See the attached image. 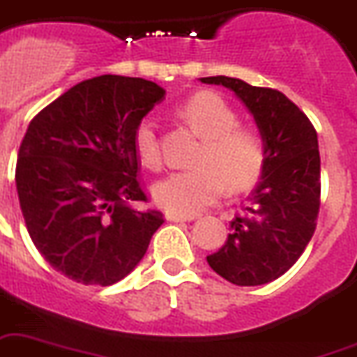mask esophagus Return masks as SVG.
Segmentation results:
<instances>
[{
	"label": "esophagus",
	"mask_w": 357,
	"mask_h": 357,
	"mask_svg": "<svg viewBox=\"0 0 357 357\" xmlns=\"http://www.w3.org/2000/svg\"><path fill=\"white\" fill-rule=\"evenodd\" d=\"M167 220L169 222H187V220H192V216H181V214L167 213Z\"/></svg>",
	"instance_id": "esophagus-1"
}]
</instances>
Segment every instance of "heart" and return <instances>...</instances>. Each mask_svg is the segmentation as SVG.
Wrapping results in <instances>:
<instances>
[{"instance_id":"1","label":"heart","mask_w":357,"mask_h":357,"mask_svg":"<svg viewBox=\"0 0 357 357\" xmlns=\"http://www.w3.org/2000/svg\"><path fill=\"white\" fill-rule=\"evenodd\" d=\"M176 113L202 139V144L192 161L196 169L172 172L153 185L152 196L159 207L192 216L213 205L225 187L231 192H242L257 183L266 163V144L257 130L240 126L238 115L225 98L202 91L179 104ZM133 149L144 167L158 169L161 155L152 119L137 123Z\"/></svg>"}]
</instances>
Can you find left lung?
Segmentation results:
<instances>
[{"mask_svg": "<svg viewBox=\"0 0 357 357\" xmlns=\"http://www.w3.org/2000/svg\"><path fill=\"white\" fill-rule=\"evenodd\" d=\"M222 84L253 113L266 144L262 178L244 213L231 222L233 233L208 266L236 286H260L279 279L304 253L314 236L321 205V158L317 132L284 93L231 77H205Z\"/></svg>", "mask_w": 357, "mask_h": 357, "instance_id": "obj_1", "label": "left lung"}]
</instances>
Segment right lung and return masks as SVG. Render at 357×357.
<instances>
[{"mask_svg":"<svg viewBox=\"0 0 357 357\" xmlns=\"http://www.w3.org/2000/svg\"><path fill=\"white\" fill-rule=\"evenodd\" d=\"M165 98L144 78L100 75L77 84L31 121L16 188L33 244L56 271L112 286L132 271L163 224L139 183L133 132Z\"/></svg>","mask_w":357,"mask_h":357,"instance_id":"right-lung-1","label":"right lung"}]
</instances>
